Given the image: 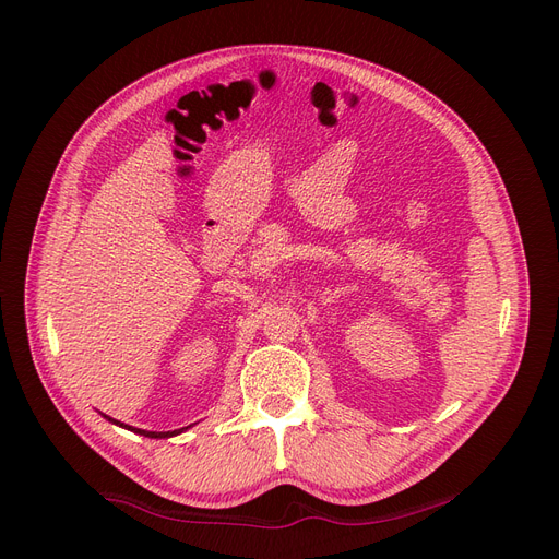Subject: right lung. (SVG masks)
Wrapping results in <instances>:
<instances>
[{
	"label": "right lung",
	"mask_w": 559,
	"mask_h": 559,
	"mask_svg": "<svg viewBox=\"0 0 559 559\" xmlns=\"http://www.w3.org/2000/svg\"><path fill=\"white\" fill-rule=\"evenodd\" d=\"M103 418H107L109 423H114V425H118V427H126V429H130V431H134V433H139V436H148V439H171V436H178V433H182L185 429H189V427H182V429H174V431H148V429H139V427H130V425H126V423H120V420H114V418H109V416H105L103 414Z\"/></svg>",
	"instance_id": "obj_1"
}]
</instances>
